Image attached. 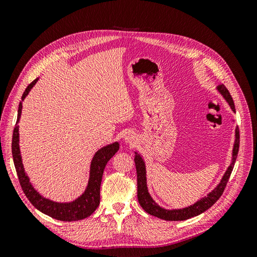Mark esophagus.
I'll use <instances>...</instances> for the list:
<instances>
[{
    "mask_svg": "<svg viewBox=\"0 0 257 257\" xmlns=\"http://www.w3.org/2000/svg\"><path fill=\"white\" fill-rule=\"evenodd\" d=\"M134 135L131 134V133H127L125 136H124V141H125L126 143H133L134 142Z\"/></svg>",
    "mask_w": 257,
    "mask_h": 257,
    "instance_id": "1",
    "label": "esophagus"
}]
</instances>
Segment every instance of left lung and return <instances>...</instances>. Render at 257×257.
Returning <instances> with one entry per match:
<instances>
[{"instance_id":"1","label":"left lung","mask_w":257,"mask_h":257,"mask_svg":"<svg viewBox=\"0 0 257 257\" xmlns=\"http://www.w3.org/2000/svg\"><path fill=\"white\" fill-rule=\"evenodd\" d=\"M216 90L219 91L220 94L225 98V100L228 103L230 109L232 111H236L235 109V104L234 100H232L228 90L226 89L224 84L217 85ZM239 128L236 127L235 130V143L234 147H232V157H231V163L228 166V168L225 172L224 176L222 177L220 183L215 186V189H213L211 192H210L207 196L200 198L197 200L195 204H193L189 207H185L182 209H165L160 207L151 195L149 194V191H148V186H147V172H146V164L145 161L142 158V155L135 152V165H136V172H137V198L139 201V205L143 207L146 212H148L151 215H154L159 217V219L165 220V221H184L188 220L190 217L196 216L200 213L205 212L206 210H208L210 207L213 206L215 201L221 197V195L224 192L225 186H226L228 179L230 177V174L232 172V168H234L235 162L238 155L239 151Z\"/></svg>"}]
</instances>
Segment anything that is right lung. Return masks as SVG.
<instances>
[{"instance_id": "1", "label": "right lung", "mask_w": 257, "mask_h": 257, "mask_svg": "<svg viewBox=\"0 0 257 257\" xmlns=\"http://www.w3.org/2000/svg\"><path fill=\"white\" fill-rule=\"evenodd\" d=\"M38 78L34 81L31 82L26 91L23 92L21 99L23 100L30 93L35 83L37 82ZM22 110V102L19 103L18 108V116L16 125L14 128L13 133V142H12V152H13V159L16 172L18 175V179L22 191L25 192L26 196L31 201L37 210L41 212L47 214L53 219L65 221V222H73V221H79L85 217L90 216L93 212L95 211L96 208L99 205V190H100V182H102V177L105 166L113 155L119 150V143L115 142L113 144L107 145L103 148H100L98 151L93 157L90 165V177L88 185L85 188L84 192L81 195L69 203H58V201H53L48 198H45L38 193L33 185L30 182V178L25 172L22 164L20 148H19V120L21 116Z\"/></svg>"}]
</instances>
